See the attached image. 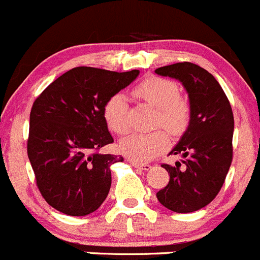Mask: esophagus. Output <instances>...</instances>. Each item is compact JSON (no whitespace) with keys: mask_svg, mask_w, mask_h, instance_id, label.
<instances>
[{"mask_svg":"<svg viewBox=\"0 0 260 260\" xmlns=\"http://www.w3.org/2000/svg\"><path fill=\"white\" fill-rule=\"evenodd\" d=\"M130 163L133 167H135V168H140L143 169V171H148V169L151 167L150 164L148 163H139V161H135V160H130Z\"/></svg>","mask_w":260,"mask_h":260,"instance_id":"esophagus-1","label":"esophagus"}]
</instances>
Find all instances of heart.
<instances>
[{"mask_svg": "<svg viewBox=\"0 0 260 260\" xmlns=\"http://www.w3.org/2000/svg\"><path fill=\"white\" fill-rule=\"evenodd\" d=\"M136 99L155 107L156 126H163L172 135H181L191 121V106L184 97L179 94L178 86L174 81L161 77L150 76L144 78L133 88ZM104 119L109 129L122 134L129 130L126 99L124 94L115 93L104 105ZM168 136L158 130L149 134L134 133L121 139L119 146L122 154L133 160L143 163L151 160L168 148Z\"/></svg>", "mask_w": 260, "mask_h": 260, "instance_id": "obj_1", "label": "heart"}]
</instances>
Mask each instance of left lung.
I'll return each instance as SVG.
<instances>
[{"label":"left lung","instance_id":"1","mask_svg":"<svg viewBox=\"0 0 260 260\" xmlns=\"http://www.w3.org/2000/svg\"><path fill=\"white\" fill-rule=\"evenodd\" d=\"M156 74L182 82L188 92L191 121L184 135L169 154H181V163L161 164L169 182L156 192L168 210L187 214L209 205L220 192L233 161L234 115L231 105L215 77L189 61L155 69Z\"/></svg>","mask_w":260,"mask_h":260}]
</instances>
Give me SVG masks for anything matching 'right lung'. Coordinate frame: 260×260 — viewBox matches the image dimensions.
<instances>
[{
  "label": "right lung",
  "instance_id": "add662e5",
  "mask_svg": "<svg viewBox=\"0 0 260 260\" xmlns=\"http://www.w3.org/2000/svg\"><path fill=\"white\" fill-rule=\"evenodd\" d=\"M139 76L77 67L49 84L32 104L27 155L40 193L69 216H86L106 200L111 164L121 155L100 153L114 143L104 119L109 97Z\"/></svg>",
  "mask_w": 260,
  "mask_h": 260
}]
</instances>
